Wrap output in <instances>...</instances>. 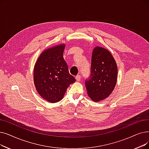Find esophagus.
Here are the masks:
<instances>
[{
	"label": "esophagus",
	"instance_id": "obj_1",
	"mask_svg": "<svg viewBox=\"0 0 149 149\" xmlns=\"http://www.w3.org/2000/svg\"><path fill=\"white\" fill-rule=\"evenodd\" d=\"M75 79H76V80H77V81H80V80H81V76H80V75H77V76L75 77Z\"/></svg>",
	"mask_w": 149,
	"mask_h": 149
}]
</instances>
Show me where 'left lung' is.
Masks as SVG:
<instances>
[{
  "label": "left lung",
  "mask_w": 149,
  "mask_h": 149,
  "mask_svg": "<svg viewBox=\"0 0 149 149\" xmlns=\"http://www.w3.org/2000/svg\"><path fill=\"white\" fill-rule=\"evenodd\" d=\"M91 72L85 81L88 95L94 102L105 99L113 92L118 79L117 64L110 52L99 46L94 49Z\"/></svg>",
  "instance_id": "obj_1"
}]
</instances>
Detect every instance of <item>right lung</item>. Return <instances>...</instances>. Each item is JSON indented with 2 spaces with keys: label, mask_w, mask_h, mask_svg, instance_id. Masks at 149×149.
Instances as JSON below:
<instances>
[{
  "label": "right lung",
  "mask_w": 149,
  "mask_h": 149,
  "mask_svg": "<svg viewBox=\"0 0 149 149\" xmlns=\"http://www.w3.org/2000/svg\"><path fill=\"white\" fill-rule=\"evenodd\" d=\"M65 44L44 50L35 64L34 85L38 94L50 103L60 101L70 84L75 81L63 58Z\"/></svg>",
  "instance_id": "right-lung-1"
}]
</instances>
